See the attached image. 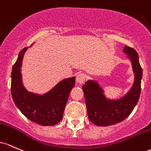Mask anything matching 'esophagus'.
<instances>
[{
	"label": "esophagus",
	"instance_id": "34e87169",
	"mask_svg": "<svg viewBox=\"0 0 151 151\" xmlns=\"http://www.w3.org/2000/svg\"><path fill=\"white\" fill-rule=\"evenodd\" d=\"M86 78V76L83 73H79L77 75V77H76V82L78 84H83L85 82Z\"/></svg>",
	"mask_w": 151,
	"mask_h": 151
}]
</instances>
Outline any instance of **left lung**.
Listing matches in <instances>:
<instances>
[{
  "label": "left lung",
  "mask_w": 151,
  "mask_h": 151,
  "mask_svg": "<svg viewBox=\"0 0 151 151\" xmlns=\"http://www.w3.org/2000/svg\"><path fill=\"white\" fill-rule=\"evenodd\" d=\"M123 53L131 61L135 76V81L128 93L120 99L111 100L106 97L96 81L89 80L83 86L88 116L96 126H108L123 121L129 116L139 100L143 70L138 55L134 49L127 45Z\"/></svg>",
  "instance_id": "1"
}]
</instances>
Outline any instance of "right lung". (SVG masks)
Wrapping results in <instances>:
<instances>
[{"mask_svg": "<svg viewBox=\"0 0 151 151\" xmlns=\"http://www.w3.org/2000/svg\"><path fill=\"white\" fill-rule=\"evenodd\" d=\"M27 49L25 47L20 51L12 69V98L17 108L31 121L44 126H54L62 120L76 77L64 79L43 95L29 92L23 86L21 76L22 61Z\"/></svg>", "mask_w": 151, "mask_h": 151, "instance_id": "1", "label": "right lung"}]
</instances>
